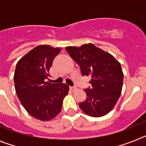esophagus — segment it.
Returning <instances> with one entry per match:
<instances>
[{
  "label": "esophagus",
  "instance_id": "esophagus-1",
  "mask_svg": "<svg viewBox=\"0 0 146 146\" xmlns=\"http://www.w3.org/2000/svg\"><path fill=\"white\" fill-rule=\"evenodd\" d=\"M70 88V90L72 91H74L76 90V89H77V88L74 87V86H70V88Z\"/></svg>",
  "mask_w": 146,
  "mask_h": 146
}]
</instances>
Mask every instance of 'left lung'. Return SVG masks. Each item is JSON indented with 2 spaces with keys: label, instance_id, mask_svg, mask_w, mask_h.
I'll return each instance as SVG.
<instances>
[{
  "label": "left lung",
  "instance_id": "left-lung-1",
  "mask_svg": "<svg viewBox=\"0 0 146 146\" xmlns=\"http://www.w3.org/2000/svg\"><path fill=\"white\" fill-rule=\"evenodd\" d=\"M72 59L80 66L82 75L91 76L92 88L85 89L87 97L79 106L88 115L102 117L118 102L123 87L121 64L111 54L91 43L81 47H66Z\"/></svg>",
  "mask_w": 146,
  "mask_h": 146
}]
</instances>
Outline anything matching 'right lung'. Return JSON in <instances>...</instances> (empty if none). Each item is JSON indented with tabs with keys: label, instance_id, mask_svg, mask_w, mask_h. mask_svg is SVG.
<instances>
[{
	"label": "right lung",
	"instance_id": "1",
	"mask_svg": "<svg viewBox=\"0 0 146 146\" xmlns=\"http://www.w3.org/2000/svg\"><path fill=\"white\" fill-rule=\"evenodd\" d=\"M61 49L38 45L25 54L16 66L14 81L17 95L26 111L40 121L52 120L61 111L69 91L66 83H51L49 70Z\"/></svg>",
	"mask_w": 146,
	"mask_h": 146
}]
</instances>
